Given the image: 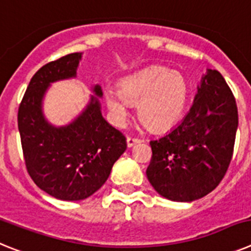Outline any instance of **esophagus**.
Returning a JSON list of instances; mask_svg holds the SVG:
<instances>
[{
    "label": "esophagus",
    "mask_w": 251,
    "mask_h": 251,
    "mask_svg": "<svg viewBox=\"0 0 251 251\" xmlns=\"http://www.w3.org/2000/svg\"><path fill=\"white\" fill-rule=\"evenodd\" d=\"M141 142V139L138 138H133V137H128L127 138V146L128 147H133L134 145H137V143H139Z\"/></svg>",
    "instance_id": "esophagus-1"
}]
</instances>
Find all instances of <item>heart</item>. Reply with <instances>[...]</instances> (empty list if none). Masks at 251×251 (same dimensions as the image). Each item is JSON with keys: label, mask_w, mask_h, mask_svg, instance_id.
I'll use <instances>...</instances> for the list:
<instances>
[{"label": "heart", "mask_w": 251, "mask_h": 251, "mask_svg": "<svg viewBox=\"0 0 251 251\" xmlns=\"http://www.w3.org/2000/svg\"><path fill=\"white\" fill-rule=\"evenodd\" d=\"M188 94V81L181 73L165 66H151L123 77L119 89H105L104 101L117 123H123L130 104H137L138 118L146 127L165 130L181 118Z\"/></svg>", "instance_id": "heart-1"}]
</instances>
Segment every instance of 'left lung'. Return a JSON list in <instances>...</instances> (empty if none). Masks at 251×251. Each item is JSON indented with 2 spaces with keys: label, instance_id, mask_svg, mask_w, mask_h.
Here are the masks:
<instances>
[{
  "label": "left lung",
  "instance_id": "8db88e82",
  "mask_svg": "<svg viewBox=\"0 0 251 251\" xmlns=\"http://www.w3.org/2000/svg\"><path fill=\"white\" fill-rule=\"evenodd\" d=\"M238 106L223 75L207 69L185 118L166 136L151 141L146 174L167 200L191 202L216 188L234 152Z\"/></svg>",
  "mask_w": 251,
  "mask_h": 251
}]
</instances>
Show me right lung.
Returning a JSON list of instances; mask_svg holds the SVG:
<instances>
[{"label":"right lung","instance_id":"obj_1","mask_svg":"<svg viewBox=\"0 0 251 251\" xmlns=\"http://www.w3.org/2000/svg\"><path fill=\"white\" fill-rule=\"evenodd\" d=\"M83 52L46 64L30 80L19 108V132L30 177L50 196L63 201L88 199L105 183L113 165L127 150L126 137L101 114L99 84L89 101L68 124L46 119L44 99L52 83L76 77Z\"/></svg>","mask_w":251,"mask_h":251}]
</instances>
